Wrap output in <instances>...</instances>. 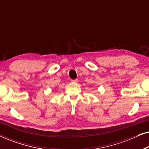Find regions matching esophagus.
Listing matches in <instances>:
<instances>
[{"label":"esophagus","instance_id":"obj_1","mask_svg":"<svg viewBox=\"0 0 149 149\" xmlns=\"http://www.w3.org/2000/svg\"><path fill=\"white\" fill-rule=\"evenodd\" d=\"M79 80L78 79H74V80H71V82L72 83H78Z\"/></svg>","mask_w":149,"mask_h":149}]
</instances>
